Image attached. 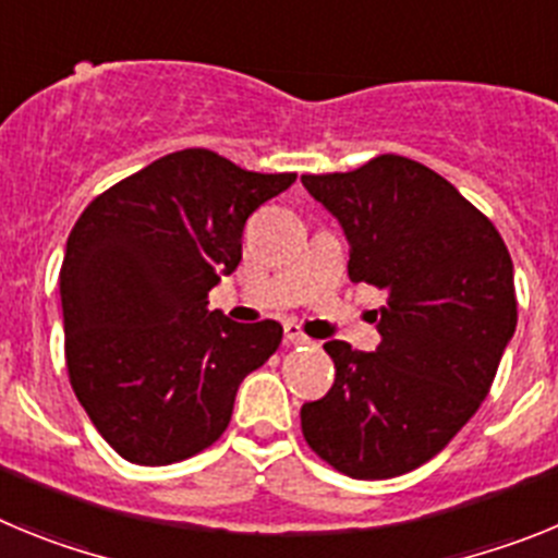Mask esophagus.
Here are the masks:
<instances>
[{
	"label": "esophagus",
	"instance_id": "obj_1",
	"mask_svg": "<svg viewBox=\"0 0 558 558\" xmlns=\"http://www.w3.org/2000/svg\"><path fill=\"white\" fill-rule=\"evenodd\" d=\"M284 340H288V343H293V347H304V343H310V338L302 332V327H299V324H284Z\"/></svg>",
	"mask_w": 558,
	"mask_h": 558
}]
</instances>
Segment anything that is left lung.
Returning <instances> with one entry per match:
<instances>
[{"label": "left lung", "mask_w": 558, "mask_h": 558, "mask_svg": "<svg viewBox=\"0 0 558 558\" xmlns=\"http://www.w3.org/2000/svg\"><path fill=\"white\" fill-rule=\"evenodd\" d=\"M302 184L343 226L349 279L388 293L377 352L324 343L335 383L302 405L304 441L357 481L405 475L450 445L495 383L517 327L509 248L450 181L405 156Z\"/></svg>", "instance_id": "8db88e82"}]
</instances>
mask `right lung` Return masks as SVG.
Instances as JSON below:
<instances>
[{
    "instance_id": "obj_1",
    "label": "right lung",
    "mask_w": 558,
    "mask_h": 558,
    "mask_svg": "<svg viewBox=\"0 0 558 558\" xmlns=\"http://www.w3.org/2000/svg\"><path fill=\"white\" fill-rule=\"evenodd\" d=\"M293 181L186 147L77 218L61 265L66 372L125 461L165 466L215 445L240 383L282 343V324L229 322L209 290L243 259L245 220Z\"/></svg>"
}]
</instances>
